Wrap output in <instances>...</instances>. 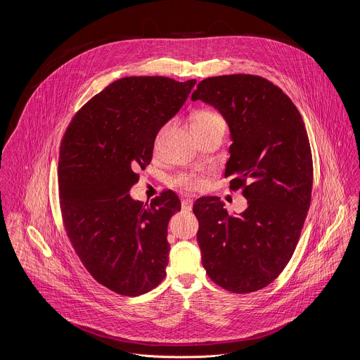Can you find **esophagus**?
Segmentation results:
<instances>
[{
    "instance_id": "1",
    "label": "esophagus",
    "mask_w": 360,
    "mask_h": 360,
    "mask_svg": "<svg viewBox=\"0 0 360 360\" xmlns=\"http://www.w3.org/2000/svg\"><path fill=\"white\" fill-rule=\"evenodd\" d=\"M181 205H182V209H184V210H191V209H192V205H193V200H192V199H182Z\"/></svg>"
}]
</instances>
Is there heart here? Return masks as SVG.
I'll use <instances>...</instances> for the list:
<instances>
[{"label":"heart","mask_w":360,"mask_h":360,"mask_svg":"<svg viewBox=\"0 0 360 360\" xmlns=\"http://www.w3.org/2000/svg\"><path fill=\"white\" fill-rule=\"evenodd\" d=\"M224 129L226 130V122L224 118L221 117V114H219L214 110H199L198 112H195L193 118H192V129ZM164 130L160 131L158 139L161 137ZM203 179L195 174H181L176 178V184L181 186H185L188 189H198L203 185Z\"/></svg>","instance_id":"1"}]
</instances>
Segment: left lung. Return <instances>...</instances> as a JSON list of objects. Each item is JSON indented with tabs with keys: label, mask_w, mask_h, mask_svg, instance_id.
I'll return each instance as SVG.
<instances>
[{
	"label": "left lung",
	"mask_w": 360,
	"mask_h": 360,
	"mask_svg": "<svg viewBox=\"0 0 360 360\" xmlns=\"http://www.w3.org/2000/svg\"><path fill=\"white\" fill-rule=\"evenodd\" d=\"M192 100L213 105L229 124L224 178L248 199L238 216L217 196L195 202L202 264L219 287L249 294L285 269L309 209L314 168L304 120L280 87L255 75L207 77Z\"/></svg>",
	"instance_id": "8db88e82"
}]
</instances>
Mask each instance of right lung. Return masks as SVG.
<instances>
[{
  "instance_id": "right-lung-1",
  "label": "right lung",
  "mask_w": 360,
  "mask_h": 360,
  "mask_svg": "<svg viewBox=\"0 0 360 360\" xmlns=\"http://www.w3.org/2000/svg\"><path fill=\"white\" fill-rule=\"evenodd\" d=\"M195 83L118 79L75 114L63 136L58 184L68 237L93 278L120 295L146 294L167 274L168 223L181 200L164 191L146 207L129 192Z\"/></svg>"
}]
</instances>
